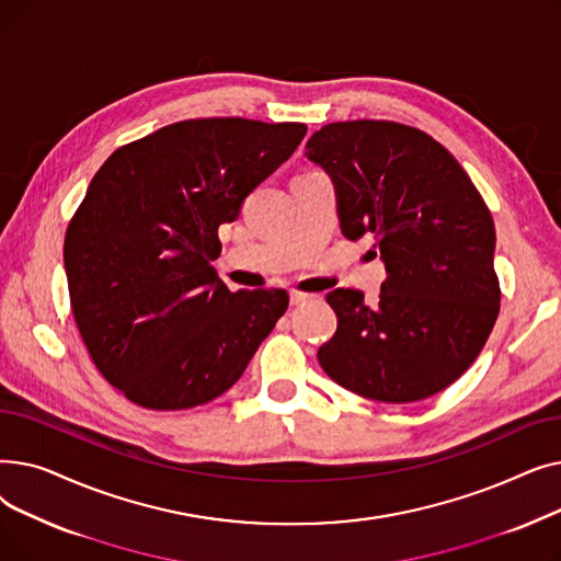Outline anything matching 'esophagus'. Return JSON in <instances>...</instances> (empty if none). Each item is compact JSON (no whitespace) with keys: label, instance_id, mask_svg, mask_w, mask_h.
<instances>
[{"label":"esophagus","instance_id":"1","mask_svg":"<svg viewBox=\"0 0 561 561\" xmlns=\"http://www.w3.org/2000/svg\"><path fill=\"white\" fill-rule=\"evenodd\" d=\"M311 298H313L311 293H302V290H290V305H293V307L305 305V302H309Z\"/></svg>","mask_w":561,"mask_h":561}]
</instances>
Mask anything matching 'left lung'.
<instances>
[{
    "instance_id": "obj_1",
    "label": "left lung",
    "mask_w": 561,
    "mask_h": 561,
    "mask_svg": "<svg viewBox=\"0 0 561 561\" xmlns=\"http://www.w3.org/2000/svg\"><path fill=\"white\" fill-rule=\"evenodd\" d=\"M307 159L332 176L341 231L373 239L387 279L364 305L328 293L336 334L318 362L336 385L379 402H416L478 359L500 311L489 206L457 159L416 127L347 121L318 129Z\"/></svg>"
}]
</instances>
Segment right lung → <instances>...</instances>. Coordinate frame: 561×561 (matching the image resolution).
I'll return each instance as SVG.
<instances>
[{
  "instance_id": "right-lung-1",
  "label": "right lung",
  "mask_w": 561,
  "mask_h": 561,
  "mask_svg": "<svg viewBox=\"0 0 561 561\" xmlns=\"http://www.w3.org/2000/svg\"><path fill=\"white\" fill-rule=\"evenodd\" d=\"M302 123L197 117L104 161L64 243L72 316L111 387L154 411L231 389L288 307L282 288L231 293L218 227L302 142Z\"/></svg>"
}]
</instances>
